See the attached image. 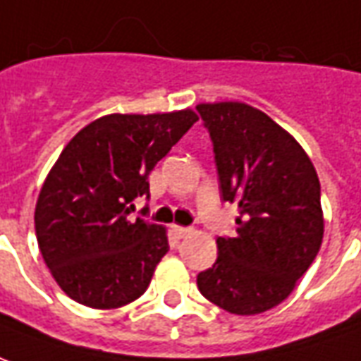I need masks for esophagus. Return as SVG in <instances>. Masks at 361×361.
<instances>
[{"label":"esophagus","mask_w":361,"mask_h":361,"mask_svg":"<svg viewBox=\"0 0 361 361\" xmlns=\"http://www.w3.org/2000/svg\"><path fill=\"white\" fill-rule=\"evenodd\" d=\"M173 233H175V236H177V238H186V236L190 235L192 231L186 227H173Z\"/></svg>","instance_id":"1"}]
</instances>
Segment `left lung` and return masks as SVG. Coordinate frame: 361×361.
<instances>
[{"label": "left lung", "instance_id": "1", "mask_svg": "<svg viewBox=\"0 0 361 361\" xmlns=\"http://www.w3.org/2000/svg\"><path fill=\"white\" fill-rule=\"evenodd\" d=\"M223 202L238 204L236 236H219V256L198 273L209 302L236 315L281 304L314 264L323 240L321 186L314 163L285 128L240 102L200 104Z\"/></svg>", "mask_w": 361, "mask_h": 361}]
</instances>
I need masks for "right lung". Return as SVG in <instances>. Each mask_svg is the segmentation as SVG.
Returning a JSON list of instances; mask_svg holds the SVG:
<instances>
[{"label": "right lung", "instance_id": "obj_1", "mask_svg": "<svg viewBox=\"0 0 361 361\" xmlns=\"http://www.w3.org/2000/svg\"><path fill=\"white\" fill-rule=\"evenodd\" d=\"M196 121L192 109L113 113L65 146L42 186L34 227L44 262L75 302L111 310L146 292L169 242L161 225L130 217L133 202L149 198L155 163Z\"/></svg>", "mask_w": 361, "mask_h": 361}]
</instances>
